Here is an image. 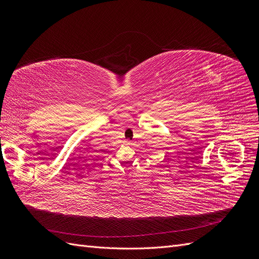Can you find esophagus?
Returning a JSON list of instances; mask_svg holds the SVG:
<instances>
[{
  "mask_svg": "<svg viewBox=\"0 0 259 259\" xmlns=\"http://www.w3.org/2000/svg\"><path fill=\"white\" fill-rule=\"evenodd\" d=\"M124 144H125V145H131V143H130V142H125Z\"/></svg>",
  "mask_w": 259,
  "mask_h": 259,
  "instance_id": "1",
  "label": "esophagus"
}]
</instances>
